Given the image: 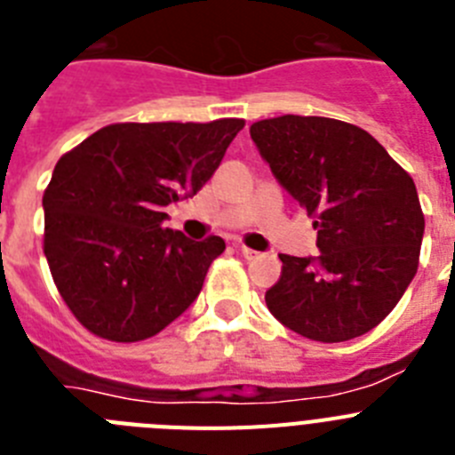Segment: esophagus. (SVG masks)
Wrapping results in <instances>:
<instances>
[{"instance_id":"esophagus-1","label":"esophagus","mask_w":455,"mask_h":455,"mask_svg":"<svg viewBox=\"0 0 455 455\" xmlns=\"http://www.w3.org/2000/svg\"><path fill=\"white\" fill-rule=\"evenodd\" d=\"M236 251H239L241 255L246 257V259H257V257H259V252L252 251V248H246V246H236Z\"/></svg>"}]
</instances>
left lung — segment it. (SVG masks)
<instances>
[{
    "label": "left lung",
    "instance_id": "8db88e82",
    "mask_svg": "<svg viewBox=\"0 0 455 455\" xmlns=\"http://www.w3.org/2000/svg\"><path fill=\"white\" fill-rule=\"evenodd\" d=\"M273 175L315 219L321 255H280L267 307L289 331L335 344L376 328L419 267L424 212L412 178L369 132L321 116L251 124Z\"/></svg>",
    "mask_w": 455,
    "mask_h": 455
}]
</instances>
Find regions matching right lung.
Segmentation results:
<instances>
[{
    "label": "right lung",
    "instance_id": "obj_1",
    "mask_svg": "<svg viewBox=\"0 0 455 455\" xmlns=\"http://www.w3.org/2000/svg\"><path fill=\"white\" fill-rule=\"evenodd\" d=\"M243 124L116 123L56 162L43 196V251L88 332L123 344L148 339L198 299L225 241L162 228L164 209L203 188Z\"/></svg>",
    "mask_w": 455,
    "mask_h": 455
}]
</instances>
